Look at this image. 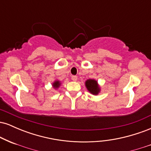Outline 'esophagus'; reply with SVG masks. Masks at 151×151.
<instances>
[{
  "label": "esophagus",
  "instance_id": "34e87169",
  "mask_svg": "<svg viewBox=\"0 0 151 151\" xmlns=\"http://www.w3.org/2000/svg\"><path fill=\"white\" fill-rule=\"evenodd\" d=\"M72 79L73 81H77V76H75V75H72Z\"/></svg>",
  "mask_w": 151,
  "mask_h": 151
}]
</instances>
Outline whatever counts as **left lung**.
<instances>
[{
  "mask_svg": "<svg viewBox=\"0 0 151 151\" xmlns=\"http://www.w3.org/2000/svg\"><path fill=\"white\" fill-rule=\"evenodd\" d=\"M86 86L87 89L93 94H97L99 91V87L97 84V81L94 79H88L86 81Z\"/></svg>",
  "mask_w": 151,
  "mask_h": 151,
  "instance_id": "left-lung-1",
  "label": "left lung"
}]
</instances>
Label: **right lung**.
Segmentation results:
<instances>
[{
	"label": "right lung",
	"mask_w": 151,
	"mask_h": 151,
	"mask_svg": "<svg viewBox=\"0 0 151 151\" xmlns=\"http://www.w3.org/2000/svg\"><path fill=\"white\" fill-rule=\"evenodd\" d=\"M60 85V82H59V81H55V82L53 84V86L55 88H58Z\"/></svg>",
	"instance_id": "add662e5"
}]
</instances>
